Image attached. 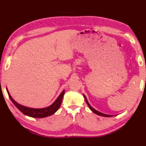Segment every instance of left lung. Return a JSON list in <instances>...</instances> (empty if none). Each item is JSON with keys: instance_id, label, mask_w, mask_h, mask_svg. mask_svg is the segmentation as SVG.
Segmentation results:
<instances>
[{"instance_id": "1", "label": "left lung", "mask_w": 146, "mask_h": 146, "mask_svg": "<svg viewBox=\"0 0 146 146\" xmlns=\"http://www.w3.org/2000/svg\"><path fill=\"white\" fill-rule=\"evenodd\" d=\"M84 98H85V100H86V104H87L88 106H89V108H90V110H91V111H93L94 113H95V114H97V115H98L102 116V117H112L111 115H109L104 114V113H100V112H99V111H97L96 110H95V109H94L93 108L91 107V106H90V104H89L88 101L87 100V98H86V96H85L84 95Z\"/></svg>"}]
</instances>
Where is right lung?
<instances>
[{
    "label": "right lung",
    "instance_id": "obj_1",
    "mask_svg": "<svg viewBox=\"0 0 146 146\" xmlns=\"http://www.w3.org/2000/svg\"><path fill=\"white\" fill-rule=\"evenodd\" d=\"M7 91H8L9 98H10L11 100L12 101V102L14 104V105L16 107L23 113V114L33 118H44L54 114V113L58 110L59 108L60 107L62 101L63 96L64 95V93H65V91L64 90L61 93L60 95L58 96L57 99L54 102L52 105L49 106V107L42 109H34L25 107V106H22L16 102L15 101L11 98V95H9V93L8 92V91L7 90Z\"/></svg>",
    "mask_w": 146,
    "mask_h": 146
}]
</instances>
